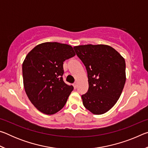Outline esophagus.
Listing matches in <instances>:
<instances>
[{
    "label": "esophagus",
    "mask_w": 148,
    "mask_h": 148,
    "mask_svg": "<svg viewBox=\"0 0 148 148\" xmlns=\"http://www.w3.org/2000/svg\"><path fill=\"white\" fill-rule=\"evenodd\" d=\"M73 86H74V89H76V88H77V82H75V83L73 84Z\"/></svg>",
    "instance_id": "esophagus-1"
}]
</instances>
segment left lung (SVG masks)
<instances>
[{
  "mask_svg": "<svg viewBox=\"0 0 148 148\" xmlns=\"http://www.w3.org/2000/svg\"><path fill=\"white\" fill-rule=\"evenodd\" d=\"M74 49L87 72L89 89L82 95L84 106L95 115L106 113L116 104L123 89L125 59L108 45H81Z\"/></svg>",
  "mask_w": 148,
  "mask_h": 148,
  "instance_id": "left-lung-1",
  "label": "left lung"
}]
</instances>
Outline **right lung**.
I'll return each instance as SVG.
<instances>
[{
    "label": "right lung",
    "instance_id": "obj_1",
    "mask_svg": "<svg viewBox=\"0 0 148 148\" xmlns=\"http://www.w3.org/2000/svg\"><path fill=\"white\" fill-rule=\"evenodd\" d=\"M75 56L71 46L58 42L38 44L27 55L22 64L25 91L42 113L55 114L66 104L74 87L62 79L63 62Z\"/></svg>",
    "mask_w": 148,
    "mask_h": 148
}]
</instances>
